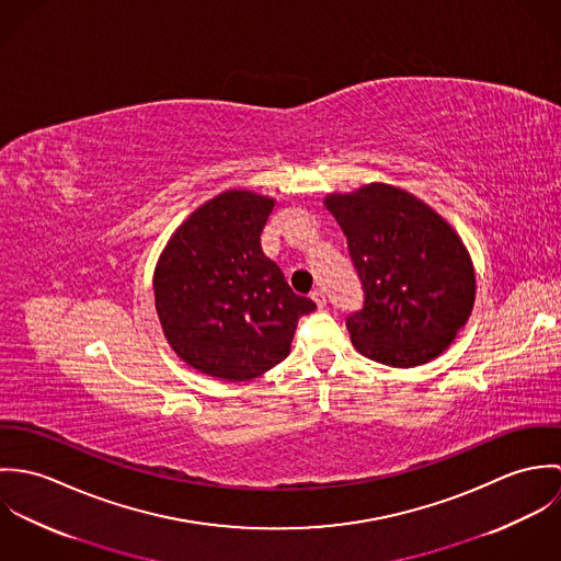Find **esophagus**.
<instances>
[{"label": "esophagus", "mask_w": 561, "mask_h": 561, "mask_svg": "<svg viewBox=\"0 0 561 561\" xmlns=\"http://www.w3.org/2000/svg\"><path fill=\"white\" fill-rule=\"evenodd\" d=\"M311 300H313L320 309H323V307H325V291H323V289L311 291Z\"/></svg>", "instance_id": "1"}]
</instances>
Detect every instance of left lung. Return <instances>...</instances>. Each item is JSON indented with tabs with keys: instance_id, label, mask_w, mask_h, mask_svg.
<instances>
[{
	"instance_id": "1",
	"label": "left lung",
	"mask_w": 561,
	"mask_h": 561,
	"mask_svg": "<svg viewBox=\"0 0 561 561\" xmlns=\"http://www.w3.org/2000/svg\"><path fill=\"white\" fill-rule=\"evenodd\" d=\"M341 227L365 300L345 325L354 347L389 367L440 356L471 318L476 267L458 231L391 183L323 196Z\"/></svg>"
}]
</instances>
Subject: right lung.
Masks as SVG:
<instances>
[{
  "instance_id": "right-lung-1",
  "label": "right lung",
  "mask_w": 561,
  "mask_h": 561,
  "mask_svg": "<svg viewBox=\"0 0 561 561\" xmlns=\"http://www.w3.org/2000/svg\"><path fill=\"white\" fill-rule=\"evenodd\" d=\"M274 205L252 190L220 192L161 250L153 291L163 336L205 376L243 382L276 367L291 350L298 318L316 309L261 250Z\"/></svg>"
}]
</instances>
